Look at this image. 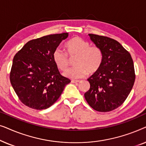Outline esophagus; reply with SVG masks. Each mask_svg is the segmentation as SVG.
Wrapping results in <instances>:
<instances>
[{
    "mask_svg": "<svg viewBox=\"0 0 146 146\" xmlns=\"http://www.w3.org/2000/svg\"><path fill=\"white\" fill-rule=\"evenodd\" d=\"M80 80H72L71 82L72 83H78Z\"/></svg>",
    "mask_w": 146,
    "mask_h": 146,
    "instance_id": "esophagus-1",
    "label": "esophagus"
}]
</instances>
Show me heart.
<instances>
[{"instance_id":"heart-1","label":"heart","mask_w":146,"mask_h":146,"mask_svg":"<svg viewBox=\"0 0 146 146\" xmlns=\"http://www.w3.org/2000/svg\"><path fill=\"white\" fill-rule=\"evenodd\" d=\"M67 53L60 49L53 52V61L58 68L66 71L69 67L70 58L76 56L73 68L64 73L70 78H80L87 74H93L100 68L103 60V54L100 48L90 46L88 42L76 36L68 41L65 44Z\"/></svg>"}]
</instances>
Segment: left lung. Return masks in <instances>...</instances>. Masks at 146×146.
Returning a JSON list of instances; mask_svg holds the SVG:
<instances>
[{"instance_id":"obj_1","label":"left lung","mask_w":146,"mask_h":146,"mask_svg":"<svg viewBox=\"0 0 146 146\" xmlns=\"http://www.w3.org/2000/svg\"><path fill=\"white\" fill-rule=\"evenodd\" d=\"M88 35L102 52L103 60L98 70L88 79L90 88L84 94L85 99L95 110L110 111L124 102L132 89L135 78L133 60L115 40Z\"/></svg>"}]
</instances>
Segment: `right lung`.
Instances as JSON below:
<instances>
[{"label": "right lung", "mask_w": 146, "mask_h": 146, "mask_svg": "<svg viewBox=\"0 0 146 146\" xmlns=\"http://www.w3.org/2000/svg\"><path fill=\"white\" fill-rule=\"evenodd\" d=\"M68 33L56 34L30 40L13 58L10 80L22 102L35 110L56 102L70 80L60 74L53 52Z\"/></svg>", "instance_id": "right-lung-1"}]
</instances>
